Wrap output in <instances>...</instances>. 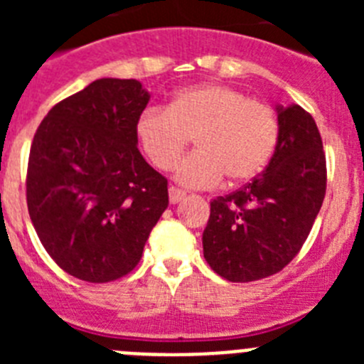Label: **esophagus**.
<instances>
[{"label":"esophagus","instance_id":"1","mask_svg":"<svg viewBox=\"0 0 364 364\" xmlns=\"http://www.w3.org/2000/svg\"><path fill=\"white\" fill-rule=\"evenodd\" d=\"M186 198V193L180 191V189L176 188H169V202L171 204H178V202H182Z\"/></svg>","mask_w":364,"mask_h":364}]
</instances>
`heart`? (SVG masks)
Masks as SVG:
<instances>
[{"label":"heart","mask_w":364,"mask_h":364,"mask_svg":"<svg viewBox=\"0 0 364 364\" xmlns=\"http://www.w3.org/2000/svg\"><path fill=\"white\" fill-rule=\"evenodd\" d=\"M134 138L151 166L169 171L188 147L198 151L178 164L176 182L213 188L252 180L266 167L279 142L275 111L264 102L222 83H202L175 92L166 107H147L134 122Z\"/></svg>","instance_id":"obj_1"}]
</instances>
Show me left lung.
Listing matches in <instances>:
<instances>
[{"instance_id":"obj_1","label":"left lung","mask_w":364,"mask_h":364,"mask_svg":"<svg viewBox=\"0 0 364 364\" xmlns=\"http://www.w3.org/2000/svg\"><path fill=\"white\" fill-rule=\"evenodd\" d=\"M279 142L268 167L211 202L204 259L231 282L281 272L301 252L326 193V156L319 129L301 105L277 107Z\"/></svg>"}]
</instances>
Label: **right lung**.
Listing matches in <instances>:
<instances>
[{
  "instance_id": "right-lung-1",
  "label": "right lung",
  "mask_w": 364,
  "mask_h": 364,
  "mask_svg": "<svg viewBox=\"0 0 364 364\" xmlns=\"http://www.w3.org/2000/svg\"><path fill=\"white\" fill-rule=\"evenodd\" d=\"M149 98L138 80L100 78L54 105L34 134L28 215L47 253L73 277L127 275L169 204L167 180L134 138Z\"/></svg>"
}]
</instances>
